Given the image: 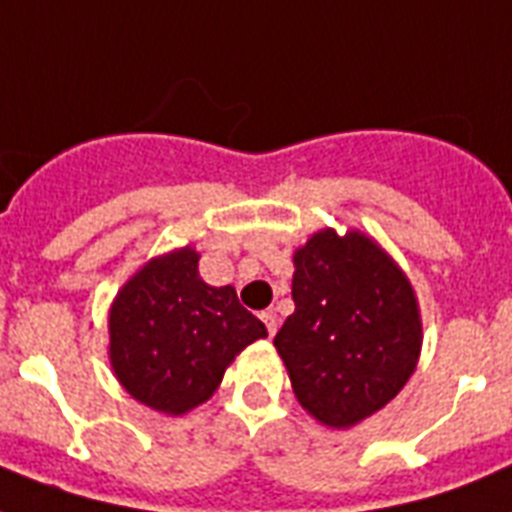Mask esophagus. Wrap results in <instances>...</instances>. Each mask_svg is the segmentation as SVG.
<instances>
[{
	"instance_id": "34e87169",
	"label": "esophagus",
	"mask_w": 512,
	"mask_h": 512,
	"mask_svg": "<svg viewBox=\"0 0 512 512\" xmlns=\"http://www.w3.org/2000/svg\"><path fill=\"white\" fill-rule=\"evenodd\" d=\"M260 319L265 321V327H268V335H276V329H279V316H276V311H263V313H260Z\"/></svg>"
}]
</instances>
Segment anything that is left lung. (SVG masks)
<instances>
[{"label":"left lung","instance_id":"8db88e82","mask_svg":"<svg viewBox=\"0 0 512 512\" xmlns=\"http://www.w3.org/2000/svg\"><path fill=\"white\" fill-rule=\"evenodd\" d=\"M292 263L295 313L273 345L305 412L348 430L393 401L417 369L420 303L401 265L356 228H321Z\"/></svg>","mask_w":512,"mask_h":512}]
</instances>
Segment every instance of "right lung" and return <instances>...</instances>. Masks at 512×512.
Masks as SVG:
<instances>
[{
	"mask_svg": "<svg viewBox=\"0 0 512 512\" xmlns=\"http://www.w3.org/2000/svg\"><path fill=\"white\" fill-rule=\"evenodd\" d=\"M185 244L151 257L124 281L108 311V361L135 401L183 417L209 401L233 358L268 329L236 289L209 287Z\"/></svg>",
	"mask_w": 512,
	"mask_h": 512,
	"instance_id": "add662e5",
	"label": "right lung"
}]
</instances>
